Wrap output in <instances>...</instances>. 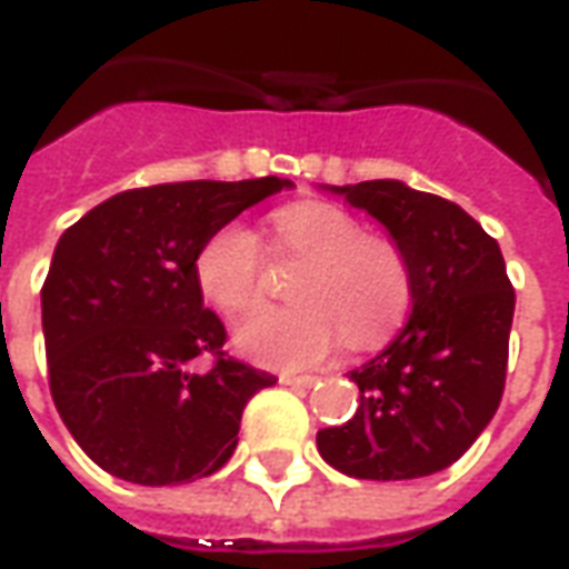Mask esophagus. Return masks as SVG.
I'll return each instance as SVG.
<instances>
[{
	"instance_id": "34e87169",
	"label": "esophagus",
	"mask_w": 569,
	"mask_h": 569,
	"mask_svg": "<svg viewBox=\"0 0 569 569\" xmlns=\"http://www.w3.org/2000/svg\"><path fill=\"white\" fill-rule=\"evenodd\" d=\"M280 383L292 387V390H308V387L317 383V378L313 375H280Z\"/></svg>"
}]
</instances>
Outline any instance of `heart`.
Listing matches in <instances>:
<instances>
[{
    "mask_svg": "<svg viewBox=\"0 0 569 569\" xmlns=\"http://www.w3.org/2000/svg\"><path fill=\"white\" fill-rule=\"evenodd\" d=\"M280 247L308 264L292 283L289 308H264L237 326L234 341L268 369H308L350 345H378L406 317L408 268L390 243L332 203H292L273 216ZM200 292L222 313L249 310L261 298V249L247 224L207 237L194 259Z\"/></svg>",
    "mask_w": 569,
    "mask_h": 569,
    "instance_id": "obj_1",
    "label": "heart"
}]
</instances>
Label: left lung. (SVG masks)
I'll use <instances>...</instances> for the list:
<instances>
[{
    "label": "left lung",
    "instance_id": "left-lung-1",
    "mask_svg": "<svg viewBox=\"0 0 569 569\" xmlns=\"http://www.w3.org/2000/svg\"><path fill=\"white\" fill-rule=\"evenodd\" d=\"M387 228L411 283V313L381 353L347 378L357 415L317 432L338 472L406 481L448 469L497 415L515 292L497 240L451 200L399 179L322 186Z\"/></svg>",
    "mask_w": 569,
    "mask_h": 569
}]
</instances>
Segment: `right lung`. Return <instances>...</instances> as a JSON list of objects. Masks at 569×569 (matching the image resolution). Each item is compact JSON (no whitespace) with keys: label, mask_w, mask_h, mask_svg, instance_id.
<instances>
[{"label":"right lung","mask_w":569,"mask_h":569,"mask_svg":"<svg viewBox=\"0 0 569 569\" xmlns=\"http://www.w3.org/2000/svg\"><path fill=\"white\" fill-rule=\"evenodd\" d=\"M283 188L277 176L133 188L60 234L42 286L48 381L72 439L109 476L163 488L231 460L243 408L277 378L224 357L194 259ZM203 352L217 362L198 372Z\"/></svg>","instance_id":"1"}]
</instances>
